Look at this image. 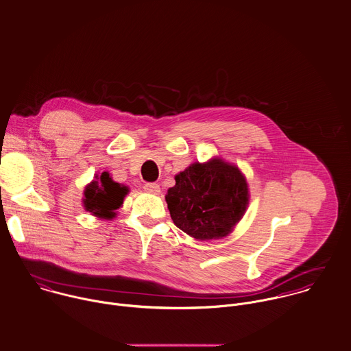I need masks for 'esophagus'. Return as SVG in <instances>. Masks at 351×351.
<instances>
[{"label": "esophagus", "mask_w": 351, "mask_h": 351, "mask_svg": "<svg viewBox=\"0 0 351 351\" xmlns=\"http://www.w3.org/2000/svg\"><path fill=\"white\" fill-rule=\"evenodd\" d=\"M143 189L147 192V193H154V195H158L160 192V188L156 182H146Z\"/></svg>", "instance_id": "1"}]
</instances>
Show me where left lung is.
<instances>
[{
    "label": "left lung",
    "mask_w": 351,
    "mask_h": 351,
    "mask_svg": "<svg viewBox=\"0 0 351 351\" xmlns=\"http://www.w3.org/2000/svg\"><path fill=\"white\" fill-rule=\"evenodd\" d=\"M166 202L180 230L199 241L219 239L243 217L249 188L237 166L212 159L177 174Z\"/></svg>",
    "instance_id": "left-lung-1"
}]
</instances>
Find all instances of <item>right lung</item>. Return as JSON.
Here are the masks:
<instances>
[{"mask_svg":"<svg viewBox=\"0 0 351 351\" xmlns=\"http://www.w3.org/2000/svg\"><path fill=\"white\" fill-rule=\"evenodd\" d=\"M96 178L97 180L90 182L84 192V206L95 216L110 220L116 216V209L121 206L128 189L114 182L106 171Z\"/></svg>","mask_w":351,"mask_h":351,"instance_id":"right-lung-1","label":"right lung"}]
</instances>
